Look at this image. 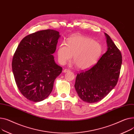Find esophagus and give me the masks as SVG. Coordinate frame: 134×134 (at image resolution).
<instances>
[{"label": "esophagus", "mask_w": 134, "mask_h": 134, "mask_svg": "<svg viewBox=\"0 0 134 134\" xmlns=\"http://www.w3.org/2000/svg\"><path fill=\"white\" fill-rule=\"evenodd\" d=\"M69 71H70V70H69V69H64V70H63V72H64V73H66V72H69Z\"/></svg>", "instance_id": "esophagus-1"}]
</instances>
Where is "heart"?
<instances>
[{
  "instance_id": "heart-1",
  "label": "heart",
  "mask_w": 134,
  "mask_h": 134,
  "mask_svg": "<svg viewBox=\"0 0 134 134\" xmlns=\"http://www.w3.org/2000/svg\"><path fill=\"white\" fill-rule=\"evenodd\" d=\"M103 52L102 45L92 39L80 35H74L68 38L66 43H61L58 48L59 62L62 65L73 61L77 66L82 70L88 69L100 57Z\"/></svg>"
}]
</instances>
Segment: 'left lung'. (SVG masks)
Here are the masks:
<instances>
[{
    "mask_svg": "<svg viewBox=\"0 0 134 134\" xmlns=\"http://www.w3.org/2000/svg\"><path fill=\"white\" fill-rule=\"evenodd\" d=\"M107 37L108 50L96 64L77 75L75 88L78 96L89 103L101 100L117 83L120 74L122 57L110 36Z\"/></svg>",
    "mask_w": 134,
    "mask_h": 134,
    "instance_id": "obj_1",
    "label": "left lung"
}]
</instances>
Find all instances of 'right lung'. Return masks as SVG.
Here are the masks:
<instances>
[{"label": "right lung", "mask_w": 134, "mask_h": 134, "mask_svg": "<svg viewBox=\"0 0 134 134\" xmlns=\"http://www.w3.org/2000/svg\"><path fill=\"white\" fill-rule=\"evenodd\" d=\"M59 32L45 30L24 38L15 50L12 71L22 95L32 102H41L51 93L54 80L62 68L54 60Z\"/></svg>", "instance_id": "1"}]
</instances>
